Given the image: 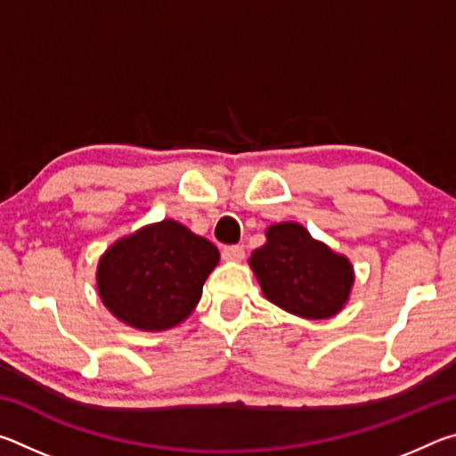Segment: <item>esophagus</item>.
I'll use <instances>...</instances> for the list:
<instances>
[{"label":"esophagus","mask_w":456,"mask_h":456,"mask_svg":"<svg viewBox=\"0 0 456 456\" xmlns=\"http://www.w3.org/2000/svg\"><path fill=\"white\" fill-rule=\"evenodd\" d=\"M223 257L227 261H241L245 257V249L241 245H225L223 247Z\"/></svg>","instance_id":"esophagus-1"}]
</instances>
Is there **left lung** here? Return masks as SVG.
<instances>
[{
    "mask_svg": "<svg viewBox=\"0 0 456 456\" xmlns=\"http://www.w3.org/2000/svg\"><path fill=\"white\" fill-rule=\"evenodd\" d=\"M249 265L269 302L307 320H326L346 305L354 285L348 257L315 241L299 223H275Z\"/></svg>",
    "mask_w": 456,
    "mask_h": 456,
    "instance_id": "8db88e82",
    "label": "left lung"
}]
</instances>
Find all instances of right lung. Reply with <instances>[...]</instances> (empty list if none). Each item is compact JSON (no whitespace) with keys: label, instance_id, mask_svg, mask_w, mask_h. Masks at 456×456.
<instances>
[{"label":"right lung","instance_id":"1","mask_svg":"<svg viewBox=\"0 0 456 456\" xmlns=\"http://www.w3.org/2000/svg\"><path fill=\"white\" fill-rule=\"evenodd\" d=\"M217 264L211 241L165 219L108 247L98 261V293L126 326L163 331L189 318Z\"/></svg>","mask_w":456,"mask_h":456}]
</instances>
